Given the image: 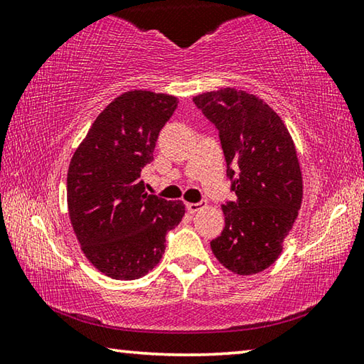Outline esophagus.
<instances>
[{
  "mask_svg": "<svg viewBox=\"0 0 364 364\" xmlns=\"http://www.w3.org/2000/svg\"><path fill=\"white\" fill-rule=\"evenodd\" d=\"M186 208H188V212L189 213H196V212H199L200 208H202V204L200 202H197V204H193V202H188L186 204Z\"/></svg>",
  "mask_w": 364,
  "mask_h": 364,
  "instance_id": "esophagus-1",
  "label": "esophagus"
}]
</instances>
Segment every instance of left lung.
I'll list each match as a JSON object with an SVG mask.
<instances>
[{
    "label": "left lung",
    "instance_id": "left-lung-1",
    "mask_svg": "<svg viewBox=\"0 0 364 364\" xmlns=\"http://www.w3.org/2000/svg\"><path fill=\"white\" fill-rule=\"evenodd\" d=\"M193 101L217 127L236 194L221 207L225 228L210 242L212 252L232 273H260L278 260L301 205L304 184L292 136L267 102L242 90L208 91Z\"/></svg>",
    "mask_w": 364,
    "mask_h": 364
}]
</instances>
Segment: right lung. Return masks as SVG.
I'll return each mask as SVG.
<instances>
[{"label": "right lung", "instance_id": "add662e5", "mask_svg": "<svg viewBox=\"0 0 364 364\" xmlns=\"http://www.w3.org/2000/svg\"><path fill=\"white\" fill-rule=\"evenodd\" d=\"M178 97L127 91L96 117L67 173V207L85 257L112 279L149 273L165 236L184 217L181 200L149 196L141 170L151 164L159 133Z\"/></svg>", "mask_w": 364, "mask_h": 364}]
</instances>
